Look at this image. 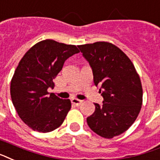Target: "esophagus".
Returning a JSON list of instances; mask_svg holds the SVG:
<instances>
[{
	"label": "esophagus",
	"instance_id": "34e87169",
	"mask_svg": "<svg viewBox=\"0 0 160 160\" xmlns=\"http://www.w3.org/2000/svg\"><path fill=\"white\" fill-rule=\"evenodd\" d=\"M71 102L74 105H75L76 107H79V106H80V105L82 104L83 101H81V100H78V99H72Z\"/></svg>",
	"mask_w": 160,
	"mask_h": 160
}]
</instances>
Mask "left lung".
Returning a JSON list of instances; mask_svg holds the SVG:
<instances>
[{"instance_id": "left-lung-1", "label": "left lung", "mask_w": 160, "mask_h": 160, "mask_svg": "<svg viewBox=\"0 0 160 160\" xmlns=\"http://www.w3.org/2000/svg\"><path fill=\"white\" fill-rule=\"evenodd\" d=\"M91 65L95 85H100L104 98L87 124L96 134L112 138L126 132L139 114L142 88L138 74L130 58L116 45L108 42L79 45Z\"/></svg>"}]
</instances>
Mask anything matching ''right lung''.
Listing matches in <instances>:
<instances>
[{"label": "right lung", "mask_w": 160, "mask_h": 160, "mask_svg": "<svg viewBox=\"0 0 160 160\" xmlns=\"http://www.w3.org/2000/svg\"><path fill=\"white\" fill-rule=\"evenodd\" d=\"M80 52L75 45L52 39L38 42L18 64L11 81V97L18 116L33 131L48 132L63 123L71 102L50 95L64 61Z\"/></svg>", "instance_id": "right-lung-1"}]
</instances>
